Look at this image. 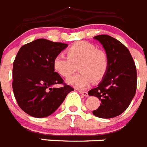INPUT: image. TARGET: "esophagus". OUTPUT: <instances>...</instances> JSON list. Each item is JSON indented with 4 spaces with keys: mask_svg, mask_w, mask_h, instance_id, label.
<instances>
[{
    "mask_svg": "<svg viewBox=\"0 0 147 147\" xmlns=\"http://www.w3.org/2000/svg\"><path fill=\"white\" fill-rule=\"evenodd\" d=\"M79 92H80V94H82L83 96H85V97L88 96V94L87 92H82V91H79Z\"/></svg>",
    "mask_w": 147,
    "mask_h": 147,
    "instance_id": "1",
    "label": "esophagus"
}]
</instances>
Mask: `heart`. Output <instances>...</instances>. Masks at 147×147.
I'll return each mask as SVG.
<instances>
[{
  "mask_svg": "<svg viewBox=\"0 0 147 147\" xmlns=\"http://www.w3.org/2000/svg\"><path fill=\"white\" fill-rule=\"evenodd\" d=\"M67 55L60 53L53 59V68L60 76L67 78L74 73L76 65L80 71L68 79L78 88H85L92 82L101 81L107 73L109 59L107 53L86 41L75 42L67 49Z\"/></svg>",
  "mask_w": 147,
  "mask_h": 147,
  "instance_id": "b5f03b06",
  "label": "heart"
}]
</instances>
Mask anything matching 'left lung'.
Listing matches in <instances>:
<instances>
[{
  "mask_svg": "<svg viewBox=\"0 0 147 147\" xmlns=\"http://www.w3.org/2000/svg\"><path fill=\"white\" fill-rule=\"evenodd\" d=\"M105 48L109 59L105 76L88 94L95 96L101 104L92 111L100 118H112L121 114L130 105L137 90V69L130 51L108 35L94 36Z\"/></svg>",
  "mask_w": 147,
  "mask_h": 147,
  "instance_id": "1",
  "label": "left lung"
}]
</instances>
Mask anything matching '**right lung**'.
Listing matches in <instances>:
<instances>
[{"label": "right lung", "mask_w": 147, "mask_h": 147, "mask_svg": "<svg viewBox=\"0 0 147 147\" xmlns=\"http://www.w3.org/2000/svg\"><path fill=\"white\" fill-rule=\"evenodd\" d=\"M68 47L38 39L24 45L13 65V91L19 107L34 117L49 116L74 88L53 68L54 58ZM55 84H62L55 88Z\"/></svg>", "instance_id": "obj_1"}]
</instances>
